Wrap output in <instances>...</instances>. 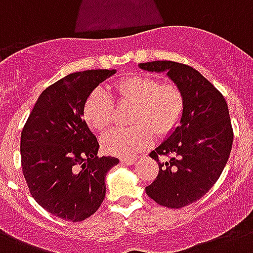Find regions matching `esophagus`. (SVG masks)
I'll list each match as a JSON object with an SVG mask.
<instances>
[{
	"instance_id": "esophagus-1",
	"label": "esophagus",
	"mask_w": 253,
	"mask_h": 253,
	"mask_svg": "<svg viewBox=\"0 0 253 253\" xmlns=\"http://www.w3.org/2000/svg\"><path fill=\"white\" fill-rule=\"evenodd\" d=\"M121 163L125 164V166H131V164H134L135 159L134 158H122L121 159Z\"/></svg>"
}]
</instances>
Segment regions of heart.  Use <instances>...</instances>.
Returning <instances> with one entry per match:
<instances>
[{"label":"heart","mask_w":253,"mask_h":253,"mask_svg":"<svg viewBox=\"0 0 253 253\" xmlns=\"http://www.w3.org/2000/svg\"><path fill=\"white\" fill-rule=\"evenodd\" d=\"M119 101L136 103L134 127H115L101 139L102 150L119 158H130L154 143L155 134L164 138L174 131L184 113V95L173 83H162L146 75H131L114 84ZM84 119L91 128L102 131L110 126L114 99L103 87L87 94L83 107Z\"/></svg>","instance_id":"b5f03b06"}]
</instances>
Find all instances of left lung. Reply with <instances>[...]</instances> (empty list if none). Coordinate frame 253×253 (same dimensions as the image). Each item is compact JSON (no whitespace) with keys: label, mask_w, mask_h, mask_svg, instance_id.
I'll list each match as a JSON object with an SVG mask.
<instances>
[{"label":"left lung","mask_w":253,"mask_h":253,"mask_svg":"<svg viewBox=\"0 0 253 253\" xmlns=\"http://www.w3.org/2000/svg\"><path fill=\"white\" fill-rule=\"evenodd\" d=\"M139 67L166 71L184 95L180 126L150 156L159 174L146 186L147 196L169 209L196 202L211 189L223 172L231 152L234 131L226 99L197 69L176 61H148ZM166 156V163L160 160Z\"/></svg>","instance_id":"left-lung-1"}]
</instances>
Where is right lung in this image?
<instances>
[{"instance_id":"add662e5","label":"right lung","mask_w":253,"mask_h":253,"mask_svg":"<svg viewBox=\"0 0 253 253\" xmlns=\"http://www.w3.org/2000/svg\"><path fill=\"white\" fill-rule=\"evenodd\" d=\"M114 69L71 73L38 98L21 134L22 172L31 196L52 215L81 222L105 200L106 173L119 160L98 158V142L83 119L87 94Z\"/></svg>"}]
</instances>
